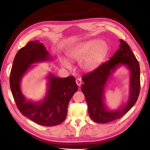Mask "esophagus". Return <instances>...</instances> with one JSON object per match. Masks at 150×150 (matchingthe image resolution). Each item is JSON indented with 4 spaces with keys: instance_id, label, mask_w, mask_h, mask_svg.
<instances>
[{
    "instance_id": "34e87169",
    "label": "esophagus",
    "mask_w": 150,
    "mask_h": 150,
    "mask_svg": "<svg viewBox=\"0 0 150 150\" xmlns=\"http://www.w3.org/2000/svg\"><path fill=\"white\" fill-rule=\"evenodd\" d=\"M76 84H77V86H80L81 85L82 81H81V79L80 78H78V79H76Z\"/></svg>"
}]
</instances>
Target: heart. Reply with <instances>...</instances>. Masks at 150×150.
<instances>
[{"label": "heart", "mask_w": 150, "mask_h": 150, "mask_svg": "<svg viewBox=\"0 0 150 150\" xmlns=\"http://www.w3.org/2000/svg\"><path fill=\"white\" fill-rule=\"evenodd\" d=\"M108 45L103 40L91 39L79 42L70 47L66 54L69 58L79 61L80 68L86 71H91L96 69L103 61L108 52ZM62 64L69 68L70 63L64 59Z\"/></svg>", "instance_id": "obj_1"}]
</instances>
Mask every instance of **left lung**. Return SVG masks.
Instances as JSON below:
<instances>
[{
    "instance_id": "1",
    "label": "left lung",
    "mask_w": 150,
    "mask_h": 150,
    "mask_svg": "<svg viewBox=\"0 0 150 150\" xmlns=\"http://www.w3.org/2000/svg\"><path fill=\"white\" fill-rule=\"evenodd\" d=\"M120 47L106 62L82 77L81 90L88 106L91 119L97 123H107L120 119L134 106L140 93V66L129 46L120 40ZM121 65L130 72L129 97L127 103L116 110L108 109L104 103L105 88L112 73Z\"/></svg>"
}]
</instances>
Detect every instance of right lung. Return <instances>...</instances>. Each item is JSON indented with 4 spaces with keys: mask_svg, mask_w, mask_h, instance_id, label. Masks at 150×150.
I'll return each instance as SVG.
<instances>
[{
    "mask_svg": "<svg viewBox=\"0 0 150 150\" xmlns=\"http://www.w3.org/2000/svg\"><path fill=\"white\" fill-rule=\"evenodd\" d=\"M52 59L43 44L39 40L30 41L16 54L9 79L18 110L34 122L45 126L58 125L65 120L69 102L78 90L75 77L60 78L49 73L46 95L39 102L26 99L21 91V82L28 70L34 66L32 64Z\"/></svg>",
    "mask_w": 150,
    "mask_h": 150,
    "instance_id": "right-lung-1",
    "label": "right lung"
}]
</instances>
